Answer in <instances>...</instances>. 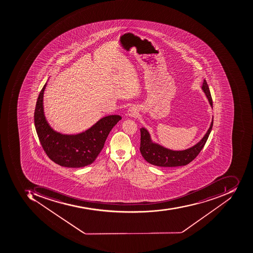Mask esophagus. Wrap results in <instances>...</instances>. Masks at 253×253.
<instances>
[{"label": "esophagus", "mask_w": 253, "mask_h": 253, "mask_svg": "<svg viewBox=\"0 0 253 253\" xmlns=\"http://www.w3.org/2000/svg\"><path fill=\"white\" fill-rule=\"evenodd\" d=\"M127 112L130 117H136L138 115V109L137 107L132 106L128 108Z\"/></svg>", "instance_id": "obj_1"}]
</instances>
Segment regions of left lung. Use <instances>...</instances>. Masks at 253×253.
Segmentation results:
<instances>
[{
  "label": "left lung",
  "mask_w": 253,
  "mask_h": 253,
  "mask_svg": "<svg viewBox=\"0 0 253 253\" xmlns=\"http://www.w3.org/2000/svg\"><path fill=\"white\" fill-rule=\"evenodd\" d=\"M202 90L207 97L208 101L212 106V99L211 93L209 91V85L206 80L203 82ZM213 126V117L209 128L206 131L202 139L196 143L193 146L184 149V150H172L170 148H166L159 143L152 140L150 133L145 127H142L141 131V145L140 152L145 161L153 165L160 167H177V166H186L189 162L195 159L201 152L209 134L211 133Z\"/></svg>",
  "instance_id": "left-lung-1"
}]
</instances>
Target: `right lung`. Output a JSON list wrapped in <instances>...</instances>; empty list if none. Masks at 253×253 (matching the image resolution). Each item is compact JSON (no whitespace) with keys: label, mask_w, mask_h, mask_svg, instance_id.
Masks as SVG:
<instances>
[{"label":"right lung","mask_w":253,"mask_h":253,"mask_svg":"<svg viewBox=\"0 0 253 253\" xmlns=\"http://www.w3.org/2000/svg\"><path fill=\"white\" fill-rule=\"evenodd\" d=\"M47 82L39 94L35 111V129L42 148L50 159L63 167L81 168L91 164L102 150L112 127L122 117L105 116L79 134L58 132L49 125L44 115L43 100Z\"/></svg>","instance_id":"right-lung-1"}]
</instances>
